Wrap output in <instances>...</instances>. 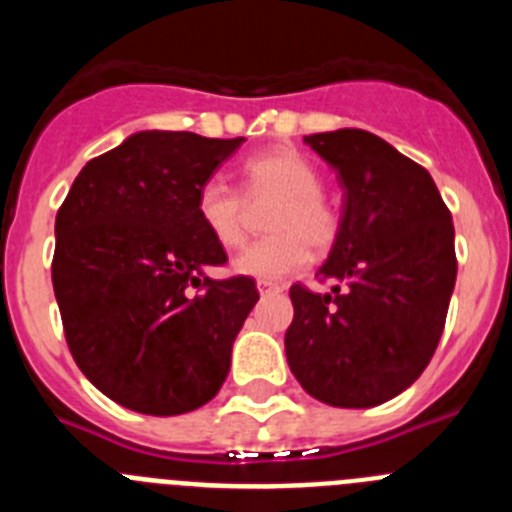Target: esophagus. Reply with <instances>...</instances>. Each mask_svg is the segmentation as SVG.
Returning <instances> with one entry per match:
<instances>
[{"mask_svg":"<svg viewBox=\"0 0 512 512\" xmlns=\"http://www.w3.org/2000/svg\"><path fill=\"white\" fill-rule=\"evenodd\" d=\"M256 289H259V295H269V292H279V289H282V284L264 282V279H259V282H256Z\"/></svg>","mask_w":512,"mask_h":512,"instance_id":"34e87169","label":"esophagus"}]
</instances>
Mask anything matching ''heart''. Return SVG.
I'll return each instance as SVG.
<instances>
[{
	"label": "heart",
	"mask_w": 512,
	"mask_h": 512,
	"mask_svg": "<svg viewBox=\"0 0 512 512\" xmlns=\"http://www.w3.org/2000/svg\"><path fill=\"white\" fill-rule=\"evenodd\" d=\"M248 194H277L279 205L269 220L271 235L253 241L233 259V271L241 277L277 282L310 264V248L333 243L338 220L323 194L318 169L292 148L259 153L243 164ZM194 210L212 241L233 248L243 241V200L220 176H210L197 189Z\"/></svg>",
	"instance_id": "obj_1"
}]
</instances>
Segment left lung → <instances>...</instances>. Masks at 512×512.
Masks as SVG:
<instances>
[{
	"label": "left lung",
	"instance_id": "1",
	"mask_svg": "<svg viewBox=\"0 0 512 512\" xmlns=\"http://www.w3.org/2000/svg\"><path fill=\"white\" fill-rule=\"evenodd\" d=\"M336 171L341 220L318 277L292 284L284 336L302 390L333 408H374L405 392L431 361L456 284L454 223L431 174L366 130L305 135Z\"/></svg>",
	"mask_w": 512,
	"mask_h": 512
}]
</instances>
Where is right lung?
I'll return each mask as SVG.
<instances>
[{
	"instance_id": "obj_1",
	"label": "right lung",
	"mask_w": 512,
	"mask_h": 512,
	"mask_svg": "<svg viewBox=\"0 0 512 512\" xmlns=\"http://www.w3.org/2000/svg\"><path fill=\"white\" fill-rule=\"evenodd\" d=\"M246 138L140 130L92 158L56 215L53 292L71 356L122 408L182 415L217 395L259 292L225 264L194 200Z\"/></svg>"
}]
</instances>
